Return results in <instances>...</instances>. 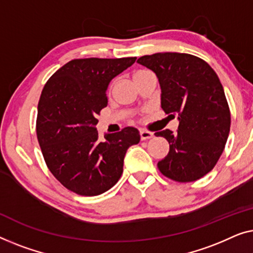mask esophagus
<instances>
[{"instance_id": "esophagus-1", "label": "esophagus", "mask_w": 253, "mask_h": 253, "mask_svg": "<svg viewBox=\"0 0 253 253\" xmlns=\"http://www.w3.org/2000/svg\"><path fill=\"white\" fill-rule=\"evenodd\" d=\"M140 136H141V140H148V138H151L154 136V133H151V131L149 130H145V129H141L140 130Z\"/></svg>"}]
</instances>
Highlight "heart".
<instances>
[{
	"label": "heart",
	"instance_id": "obj_1",
	"mask_svg": "<svg viewBox=\"0 0 253 253\" xmlns=\"http://www.w3.org/2000/svg\"><path fill=\"white\" fill-rule=\"evenodd\" d=\"M144 72H147V71H144V70H140V71H137V72H135V74H134V78H135V77H137V76H140V74L144 73ZM111 88H112V84H110V87H109V92L111 91Z\"/></svg>",
	"mask_w": 253,
	"mask_h": 253
}]
</instances>
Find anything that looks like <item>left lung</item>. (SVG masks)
Listing matches in <instances>:
<instances>
[{"label":"left lung","mask_w":253,"mask_h":253,"mask_svg":"<svg viewBox=\"0 0 253 253\" xmlns=\"http://www.w3.org/2000/svg\"><path fill=\"white\" fill-rule=\"evenodd\" d=\"M137 63L157 74L162 108L180 122L176 133L155 134L169 144L159 170L181 183L201 179L218 163L230 130L229 105L218 76L205 60L181 52L145 55Z\"/></svg>","instance_id":"obj_1"}]
</instances>
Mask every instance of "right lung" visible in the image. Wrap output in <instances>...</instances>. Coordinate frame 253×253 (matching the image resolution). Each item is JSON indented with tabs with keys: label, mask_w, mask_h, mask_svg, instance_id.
Masks as SVG:
<instances>
[{
	"label": "right lung",
	"mask_w": 253,
	"mask_h": 253,
	"mask_svg": "<svg viewBox=\"0 0 253 253\" xmlns=\"http://www.w3.org/2000/svg\"><path fill=\"white\" fill-rule=\"evenodd\" d=\"M126 58L73 59L57 70L42 89L37 136L48 169L66 189L97 196L118 182L127 149L140 142L134 127L98 140L97 125L108 105L106 88L134 64Z\"/></svg>",
	"instance_id": "add662e5"
}]
</instances>
